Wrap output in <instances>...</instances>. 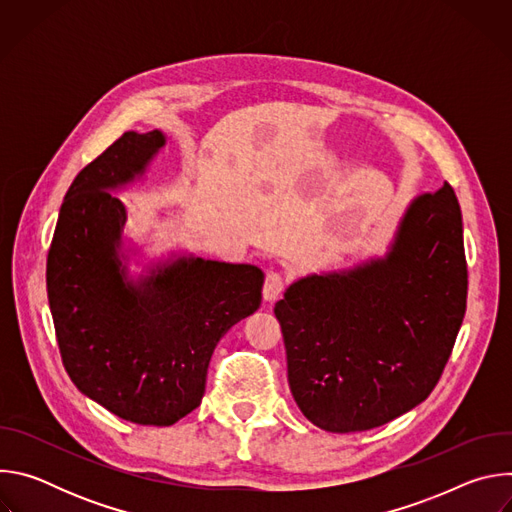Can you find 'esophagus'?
Instances as JSON below:
<instances>
[{
  "label": "esophagus",
  "mask_w": 512,
  "mask_h": 512,
  "mask_svg": "<svg viewBox=\"0 0 512 512\" xmlns=\"http://www.w3.org/2000/svg\"><path fill=\"white\" fill-rule=\"evenodd\" d=\"M285 289V277L279 271H267L265 283H263V300L275 302Z\"/></svg>",
  "instance_id": "esophagus-1"
}]
</instances>
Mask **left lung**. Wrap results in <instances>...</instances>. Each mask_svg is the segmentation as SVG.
Returning a JSON list of instances; mask_svg holds the SVG:
<instances>
[{
  "label": "left lung",
  "mask_w": 512,
  "mask_h": 512,
  "mask_svg": "<svg viewBox=\"0 0 512 512\" xmlns=\"http://www.w3.org/2000/svg\"><path fill=\"white\" fill-rule=\"evenodd\" d=\"M462 210L450 184L415 196L383 257L310 273L275 304L287 381L320 429H373L427 399L466 312Z\"/></svg>",
  "instance_id": "obj_1"
}]
</instances>
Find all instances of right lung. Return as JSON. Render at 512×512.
Listing matches in <instances>:
<instances>
[{
  "label": "right lung",
  "mask_w": 512,
  "mask_h": 512,
  "mask_svg": "<svg viewBox=\"0 0 512 512\" xmlns=\"http://www.w3.org/2000/svg\"><path fill=\"white\" fill-rule=\"evenodd\" d=\"M166 145L160 129L123 133L79 172L58 212L46 263L62 364L77 389L117 417L172 425L204 395L210 356L261 306L263 271L170 255L131 275L125 204Z\"/></svg>",
  "instance_id": "add662e5"
}]
</instances>
